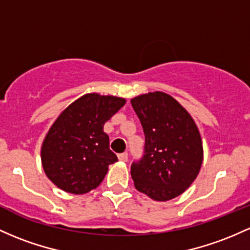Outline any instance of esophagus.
Listing matches in <instances>:
<instances>
[{"mask_svg": "<svg viewBox=\"0 0 250 250\" xmlns=\"http://www.w3.org/2000/svg\"><path fill=\"white\" fill-rule=\"evenodd\" d=\"M119 159L120 161H127L128 160V153L127 152H123L119 154Z\"/></svg>", "mask_w": 250, "mask_h": 250, "instance_id": "esophagus-1", "label": "esophagus"}]
</instances>
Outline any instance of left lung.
I'll return each mask as SVG.
<instances>
[{"label":"left lung","instance_id":"1","mask_svg":"<svg viewBox=\"0 0 250 250\" xmlns=\"http://www.w3.org/2000/svg\"><path fill=\"white\" fill-rule=\"evenodd\" d=\"M145 133L144 154L131 163L136 190L154 201H169L193 183L203 161L198 128L188 111L165 92L130 101Z\"/></svg>","mask_w":250,"mask_h":250}]
</instances>
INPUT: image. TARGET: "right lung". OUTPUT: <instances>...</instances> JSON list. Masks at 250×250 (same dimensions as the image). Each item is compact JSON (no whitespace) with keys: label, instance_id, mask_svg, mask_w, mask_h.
I'll return each mask as SVG.
<instances>
[{"label":"right lung","instance_id":"right-lung-1","mask_svg":"<svg viewBox=\"0 0 250 250\" xmlns=\"http://www.w3.org/2000/svg\"><path fill=\"white\" fill-rule=\"evenodd\" d=\"M125 103L120 97L87 94L60 114L41 148L43 171L54 185L83 194L102 183L108 166L117 161L104 123Z\"/></svg>","mask_w":250,"mask_h":250}]
</instances>
